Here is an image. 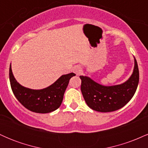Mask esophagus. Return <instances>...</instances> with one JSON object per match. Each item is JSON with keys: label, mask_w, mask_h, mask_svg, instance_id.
I'll return each mask as SVG.
<instances>
[{"label": "esophagus", "mask_w": 148, "mask_h": 148, "mask_svg": "<svg viewBox=\"0 0 148 148\" xmlns=\"http://www.w3.org/2000/svg\"><path fill=\"white\" fill-rule=\"evenodd\" d=\"M72 72L74 73H75L76 75H80V74L82 73V69H81V67H80V66L77 65V66H75V67H73L72 69Z\"/></svg>", "instance_id": "1"}]
</instances>
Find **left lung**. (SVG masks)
Wrapping results in <instances>:
<instances>
[{"instance_id": "1", "label": "left lung", "mask_w": 148, "mask_h": 148, "mask_svg": "<svg viewBox=\"0 0 148 148\" xmlns=\"http://www.w3.org/2000/svg\"><path fill=\"white\" fill-rule=\"evenodd\" d=\"M132 75L125 82L115 86H103L87 76H80L81 90L86 103L96 111H115L123 108L133 97L139 82V71L136 60Z\"/></svg>"}]
</instances>
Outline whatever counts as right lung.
Listing matches in <instances>:
<instances>
[{
  "label": "right lung",
  "instance_id": "right-lung-1",
  "mask_svg": "<svg viewBox=\"0 0 148 148\" xmlns=\"http://www.w3.org/2000/svg\"><path fill=\"white\" fill-rule=\"evenodd\" d=\"M75 75L74 73L64 74L48 87L34 90L18 84L10 66V81L14 96L25 108L38 113H51L60 106L69 79Z\"/></svg>",
  "mask_w": 148,
  "mask_h": 148
}]
</instances>
